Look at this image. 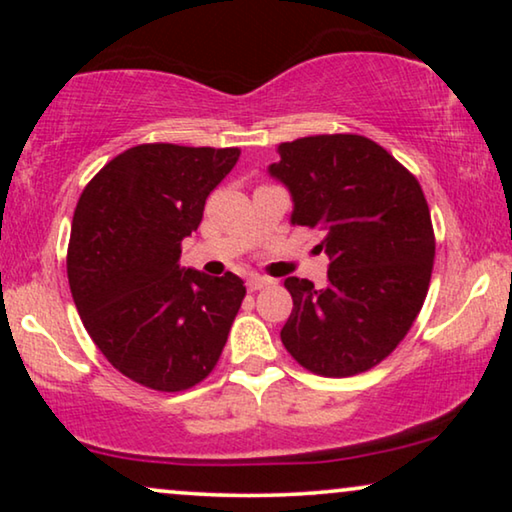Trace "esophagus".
<instances>
[{
	"mask_svg": "<svg viewBox=\"0 0 512 512\" xmlns=\"http://www.w3.org/2000/svg\"><path fill=\"white\" fill-rule=\"evenodd\" d=\"M272 284V279H268V277H258V275H251L249 279H247V289L254 293V291H261V289H265V286H270Z\"/></svg>",
	"mask_w": 512,
	"mask_h": 512,
	"instance_id": "1",
	"label": "esophagus"
}]
</instances>
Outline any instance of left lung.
Instances as JSON below:
<instances>
[{
	"instance_id": "left-lung-1",
	"label": "left lung",
	"mask_w": 512,
	"mask_h": 512,
	"mask_svg": "<svg viewBox=\"0 0 512 512\" xmlns=\"http://www.w3.org/2000/svg\"><path fill=\"white\" fill-rule=\"evenodd\" d=\"M270 177L289 188L293 226L324 233L328 284L286 277L293 298L282 342L324 377L373 368L410 331L429 291L436 240L419 181L361 135L279 144Z\"/></svg>"
}]
</instances>
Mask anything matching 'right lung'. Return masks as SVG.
Masks as SVG:
<instances>
[{
	"label": "right lung",
	"instance_id": "obj_1",
	"mask_svg": "<svg viewBox=\"0 0 512 512\" xmlns=\"http://www.w3.org/2000/svg\"><path fill=\"white\" fill-rule=\"evenodd\" d=\"M240 149L139 144L83 188L67 277L97 349L125 377L184 391L219 361L247 289L233 272L181 268V240L198 230L207 195Z\"/></svg>",
	"mask_w": 512,
	"mask_h": 512
}]
</instances>
